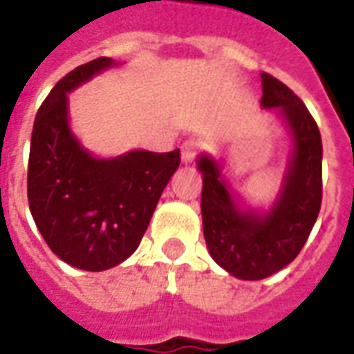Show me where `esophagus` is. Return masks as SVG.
I'll return each instance as SVG.
<instances>
[{"instance_id": "esophagus-1", "label": "esophagus", "mask_w": 354, "mask_h": 354, "mask_svg": "<svg viewBox=\"0 0 354 354\" xmlns=\"http://www.w3.org/2000/svg\"><path fill=\"white\" fill-rule=\"evenodd\" d=\"M201 149V140L199 138H187L182 144V161L184 162H193L197 159Z\"/></svg>"}]
</instances>
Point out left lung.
Listing matches in <instances>:
<instances>
[{
    "label": "left lung",
    "mask_w": 354,
    "mask_h": 354,
    "mask_svg": "<svg viewBox=\"0 0 354 354\" xmlns=\"http://www.w3.org/2000/svg\"><path fill=\"white\" fill-rule=\"evenodd\" d=\"M261 106L277 108L288 127L294 151L279 199L267 214L241 210L220 165L201 155L203 231L210 256L243 281L271 277L296 260L307 243L322 203V140L305 104L284 83L261 72Z\"/></svg>",
    "instance_id": "8db88e82"
}]
</instances>
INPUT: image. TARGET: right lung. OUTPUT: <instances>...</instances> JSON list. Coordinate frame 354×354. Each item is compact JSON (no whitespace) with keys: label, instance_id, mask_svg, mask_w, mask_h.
Returning <instances> with one entry per match:
<instances>
[{"label":"right lung","instance_id":"1","mask_svg":"<svg viewBox=\"0 0 354 354\" xmlns=\"http://www.w3.org/2000/svg\"><path fill=\"white\" fill-rule=\"evenodd\" d=\"M115 62L108 57L77 66L53 87L35 115L28 203L53 252L85 271H104L138 248L165 185L180 167V149H136L96 159L68 124V93Z\"/></svg>","mask_w":354,"mask_h":354}]
</instances>
